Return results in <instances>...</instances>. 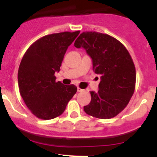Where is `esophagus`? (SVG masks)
<instances>
[{
  "instance_id": "1",
  "label": "esophagus",
  "mask_w": 157,
  "mask_h": 157,
  "mask_svg": "<svg viewBox=\"0 0 157 157\" xmlns=\"http://www.w3.org/2000/svg\"><path fill=\"white\" fill-rule=\"evenodd\" d=\"M77 91H78V92H82V91H84V90H82V89L79 88V87H78V88H77Z\"/></svg>"
}]
</instances>
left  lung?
<instances>
[{"mask_svg":"<svg viewBox=\"0 0 157 157\" xmlns=\"http://www.w3.org/2000/svg\"><path fill=\"white\" fill-rule=\"evenodd\" d=\"M92 58L93 70L101 75L99 90L91 91L84 111L98 119L117 116L128 105L135 89L136 71L125 46L115 37L95 31L82 32L74 44Z\"/></svg>","mask_w":157,"mask_h":157,"instance_id":"8db88e82","label":"left lung"}]
</instances>
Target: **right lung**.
I'll use <instances>...</instances> for the list:
<instances>
[{
  "label": "right lung",
  "mask_w": 157,
  "mask_h": 157,
  "mask_svg": "<svg viewBox=\"0 0 157 157\" xmlns=\"http://www.w3.org/2000/svg\"><path fill=\"white\" fill-rule=\"evenodd\" d=\"M80 31L61 32L44 36L28 48L19 64V93L32 114L52 120L64 112L77 92L75 85L56 81L63 56Z\"/></svg>",
  "instance_id": "1"
}]
</instances>
